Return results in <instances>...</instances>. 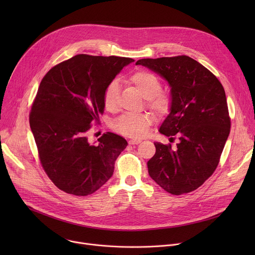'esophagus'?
I'll list each match as a JSON object with an SVG mask.
<instances>
[{"label": "esophagus", "mask_w": 255, "mask_h": 255, "mask_svg": "<svg viewBox=\"0 0 255 255\" xmlns=\"http://www.w3.org/2000/svg\"><path fill=\"white\" fill-rule=\"evenodd\" d=\"M140 142H141V140H139V139H131V140H129V144H131V145L139 144Z\"/></svg>", "instance_id": "34e87169"}]
</instances>
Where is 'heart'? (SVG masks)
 <instances>
[{"mask_svg": "<svg viewBox=\"0 0 255 255\" xmlns=\"http://www.w3.org/2000/svg\"><path fill=\"white\" fill-rule=\"evenodd\" d=\"M128 83L137 92L147 100V106L159 115L166 114L171 106L169 94L159 92L161 89L160 80L150 71L138 70L131 75ZM104 105L109 111H115L119 106V85L113 81L109 85L104 94ZM153 118L149 114H125L113 123V128L120 134L129 137H142L146 133L147 127L152 123Z\"/></svg>", "mask_w": 255, "mask_h": 255, "instance_id": "1", "label": "heart"}]
</instances>
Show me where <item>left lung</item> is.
Masks as SVG:
<instances>
[{
  "instance_id": "8db88e82",
  "label": "left lung",
  "mask_w": 255,
  "mask_h": 255,
  "mask_svg": "<svg viewBox=\"0 0 255 255\" xmlns=\"http://www.w3.org/2000/svg\"><path fill=\"white\" fill-rule=\"evenodd\" d=\"M136 65L167 82L171 106L159 132L179 140L174 148L154 142L156 152L147 162L148 173L169 194L195 191L215 171L230 133L224 88L209 69L187 55L143 58Z\"/></svg>"
}]
</instances>
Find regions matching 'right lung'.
I'll use <instances>...</instances> for the list:
<instances>
[{
  "mask_svg": "<svg viewBox=\"0 0 255 255\" xmlns=\"http://www.w3.org/2000/svg\"><path fill=\"white\" fill-rule=\"evenodd\" d=\"M133 61L78 54L52 67L42 79L29 122L40 162L59 190L88 196L113 175L115 161L127 141L107 132L95 145L87 133L104 112L107 87Z\"/></svg>",
  "mask_w": 255,
  "mask_h": 255,
  "instance_id": "1",
  "label": "right lung"
}]
</instances>
